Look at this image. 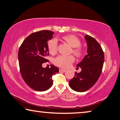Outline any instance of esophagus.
Here are the masks:
<instances>
[{
    "label": "esophagus",
    "mask_w": 120,
    "mask_h": 120,
    "mask_svg": "<svg viewBox=\"0 0 120 120\" xmlns=\"http://www.w3.org/2000/svg\"><path fill=\"white\" fill-rule=\"evenodd\" d=\"M66 71V69H61V68L59 69L60 72H65Z\"/></svg>",
    "instance_id": "esophagus-1"
}]
</instances>
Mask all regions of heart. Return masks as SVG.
Instances as JSON below:
<instances>
[{
    "mask_svg": "<svg viewBox=\"0 0 120 120\" xmlns=\"http://www.w3.org/2000/svg\"><path fill=\"white\" fill-rule=\"evenodd\" d=\"M62 39L73 47V52L78 58L81 57L84 53V50L81 47V41L75 35L69 34L64 35ZM47 49L52 54H55L58 51V41L55 38H52L47 42ZM73 55H61L57 56L54 60V64L59 67L67 68L74 61Z\"/></svg>",
    "mask_w": 120,
    "mask_h": 120,
    "instance_id": "obj_1",
    "label": "heart"
}]
</instances>
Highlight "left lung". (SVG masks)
Returning a JSON list of instances; mask_svg holds the SVG:
<instances>
[{
  "label": "left lung",
  "instance_id": "8db88e82",
  "mask_svg": "<svg viewBox=\"0 0 120 120\" xmlns=\"http://www.w3.org/2000/svg\"><path fill=\"white\" fill-rule=\"evenodd\" d=\"M87 43V54L81 62L78 64L80 67V73L75 72V76L69 81L71 88L76 92H85L98 81L102 70L105 55L99 43L94 38L86 35L85 37Z\"/></svg>",
  "mask_w": 120,
  "mask_h": 120
}]
</instances>
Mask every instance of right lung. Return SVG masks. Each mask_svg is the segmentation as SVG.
<instances>
[{
	"mask_svg": "<svg viewBox=\"0 0 120 120\" xmlns=\"http://www.w3.org/2000/svg\"><path fill=\"white\" fill-rule=\"evenodd\" d=\"M54 32L43 30L32 33L24 40L18 51L19 65L21 76L26 83L34 90L42 92L51 87L52 75L59 72L53 65L43 68L42 64L49 61L47 41Z\"/></svg>",
	"mask_w": 120,
	"mask_h": 120,
	"instance_id": "right-lung-1",
	"label": "right lung"
}]
</instances>
